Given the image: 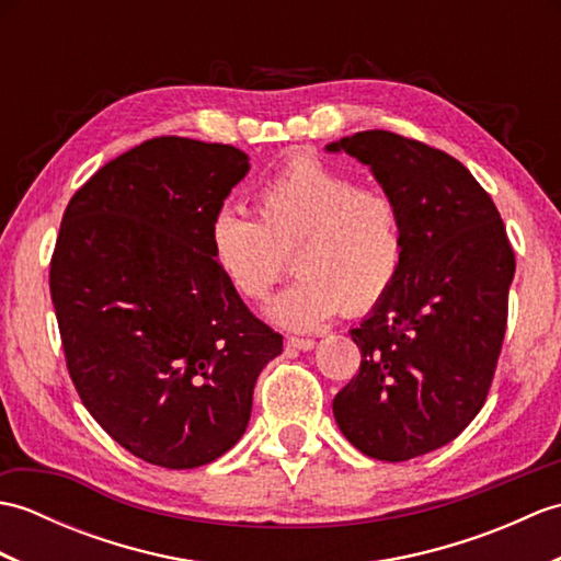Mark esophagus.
Returning <instances> with one entry per match:
<instances>
[{
  "instance_id": "1",
  "label": "esophagus",
  "mask_w": 561,
  "mask_h": 561,
  "mask_svg": "<svg viewBox=\"0 0 561 561\" xmlns=\"http://www.w3.org/2000/svg\"><path fill=\"white\" fill-rule=\"evenodd\" d=\"M287 347L299 350V352H308V350L316 347V340H311V337H287Z\"/></svg>"
}]
</instances>
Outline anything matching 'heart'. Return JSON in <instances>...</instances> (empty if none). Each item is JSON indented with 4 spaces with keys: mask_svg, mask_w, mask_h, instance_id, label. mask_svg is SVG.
<instances>
[{
    "mask_svg": "<svg viewBox=\"0 0 561 561\" xmlns=\"http://www.w3.org/2000/svg\"><path fill=\"white\" fill-rule=\"evenodd\" d=\"M255 216L221 207L209 221V250L226 284L248 301H265L299 270L267 316L289 330H316L340 308L371 311L398 282L404 221L386 187L356 185L332 165L299 157L260 183Z\"/></svg>",
    "mask_w": 561,
    "mask_h": 561,
    "instance_id": "heart-1",
    "label": "heart"
}]
</instances>
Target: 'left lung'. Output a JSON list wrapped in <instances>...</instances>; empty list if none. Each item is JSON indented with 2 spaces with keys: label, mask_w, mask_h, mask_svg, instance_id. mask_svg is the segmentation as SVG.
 <instances>
[{
  "label": "left lung",
  "mask_w": 561,
  "mask_h": 561,
  "mask_svg": "<svg viewBox=\"0 0 561 561\" xmlns=\"http://www.w3.org/2000/svg\"><path fill=\"white\" fill-rule=\"evenodd\" d=\"M347 151L398 197V282L350 335L362 366L335 400L340 432L364 456L402 462L446 446L490 392L516 272L504 221L446 151L386 129L325 147Z\"/></svg>",
  "instance_id": "1"
}]
</instances>
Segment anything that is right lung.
Returning <instances> with one entry per match:
<instances>
[{
    "instance_id": "right-lung-1",
    "label": "right lung",
    "mask_w": 561,
    "mask_h": 561,
    "mask_svg": "<svg viewBox=\"0 0 561 561\" xmlns=\"http://www.w3.org/2000/svg\"><path fill=\"white\" fill-rule=\"evenodd\" d=\"M248 171L229 145L147 139L93 173L59 226L50 296L69 376L93 420L159 468L233 448L282 354L209 250V221Z\"/></svg>"
}]
</instances>
